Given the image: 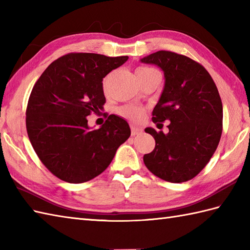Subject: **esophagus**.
<instances>
[{
	"mask_svg": "<svg viewBox=\"0 0 250 250\" xmlns=\"http://www.w3.org/2000/svg\"><path fill=\"white\" fill-rule=\"evenodd\" d=\"M143 129L139 128V126H135V125H131V133L132 135H139L142 134Z\"/></svg>",
	"mask_w": 250,
	"mask_h": 250,
	"instance_id": "esophagus-1",
	"label": "esophagus"
}]
</instances>
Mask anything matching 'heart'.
Instances as JSON below:
<instances>
[{
  "label": "heart",
  "instance_id": "1",
  "mask_svg": "<svg viewBox=\"0 0 250 250\" xmlns=\"http://www.w3.org/2000/svg\"><path fill=\"white\" fill-rule=\"evenodd\" d=\"M148 71H151L150 68H146V67H141L139 70L136 71V73H141V72H148ZM106 84H107V81L104 82V88L106 89ZM118 114L124 117L125 119H130V120H133V121H137L140 120L143 115H144V109L141 108V107H137V106L134 105H125V106H122L118 109Z\"/></svg>",
  "mask_w": 250,
  "mask_h": 250
}]
</instances>
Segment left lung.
<instances>
[{
	"label": "left lung",
	"mask_w": 250,
	"mask_h": 250,
	"mask_svg": "<svg viewBox=\"0 0 250 250\" xmlns=\"http://www.w3.org/2000/svg\"><path fill=\"white\" fill-rule=\"evenodd\" d=\"M164 74V88L152 110L155 124L169 121L168 133L146 128L156 146L144 163L156 176L184 183L196 176L210 160L222 132V103L213 78L200 63L172 51L142 58Z\"/></svg>",
	"instance_id": "1"
}]
</instances>
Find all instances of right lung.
I'll return each instance as SVG.
<instances>
[{
  "label": "right lung",
  "mask_w": 250,
  "mask_h": 250,
  "mask_svg": "<svg viewBox=\"0 0 250 250\" xmlns=\"http://www.w3.org/2000/svg\"><path fill=\"white\" fill-rule=\"evenodd\" d=\"M129 59L68 54L54 61L34 84L26 107V131L36 155L62 180L81 184L97 177L131 135L124 118L109 115L99 129L87 116L105 103L103 78Z\"/></svg>",
  "instance_id": "right-lung-1"
}]
</instances>
